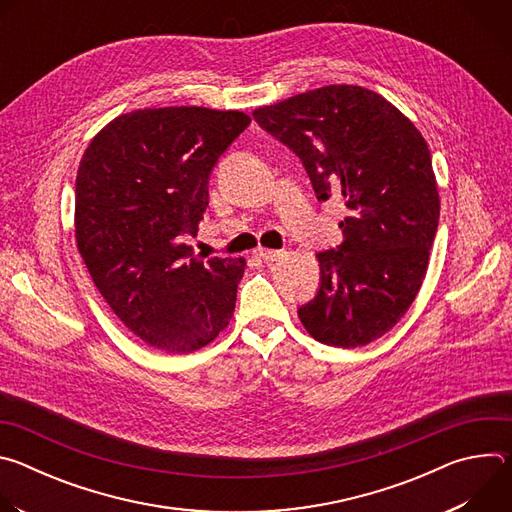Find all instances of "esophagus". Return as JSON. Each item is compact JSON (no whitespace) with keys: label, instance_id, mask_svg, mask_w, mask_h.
I'll use <instances>...</instances> for the list:
<instances>
[{"label":"esophagus","instance_id":"34e87169","mask_svg":"<svg viewBox=\"0 0 512 512\" xmlns=\"http://www.w3.org/2000/svg\"><path fill=\"white\" fill-rule=\"evenodd\" d=\"M257 255L263 259V261H277L283 257V251H273V249H257Z\"/></svg>","mask_w":512,"mask_h":512}]
</instances>
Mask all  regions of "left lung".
I'll list each match as a JSON object with an SVG mask.
<instances>
[{"label":"left lung","mask_w":512,"mask_h":512,"mask_svg":"<svg viewBox=\"0 0 512 512\" xmlns=\"http://www.w3.org/2000/svg\"><path fill=\"white\" fill-rule=\"evenodd\" d=\"M302 160L318 200L342 196L344 241L318 253L320 289L298 316L312 338L364 346L409 310L425 279L440 192L425 137L393 103L328 85L253 111Z\"/></svg>","instance_id":"left-lung-1"}]
</instances>
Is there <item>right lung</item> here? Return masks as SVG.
<instances>
[{
  "label": "right lung",
  "instance_id": "right-lung-1",
  "mask_svg": "<svg viewBox=\"0 0 512 512\" xmlns=\"http://www.w3.org/2000/svg\"><path fill=\"white\" fill-rule=\"evenodd\" d=\"M243 111L137 109L109 121L77 172L75 237L115 316L143 342L188 354L235 312L247 261L192 255L208 206V176L247 129Z\"/></svg>",
  "mask_w": 512,
  "mask_h": 512
}]
</instances>
